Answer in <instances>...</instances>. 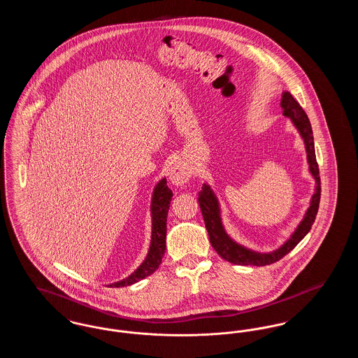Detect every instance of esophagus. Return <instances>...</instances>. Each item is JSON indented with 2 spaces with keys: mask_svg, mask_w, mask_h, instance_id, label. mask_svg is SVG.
Listing matches in <instances>:
<instances>
[{
  "mask_svg": "<svg viewBox=\"0 0 358 358\" xmlns=\"http://www.w3.org/2000/svg\"><path fill=\"white\" fill-rule=\"evenodd\" d=\"M190 169L185 162L178 161L169 169V181L173 187H184L190 178Z\"/></svg>",
  "mask_w": 358,
  "mask_h": 358,
  "instance_id": "esophagus-1",
  "label": "esophagus"
}]
</instances>
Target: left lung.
I'll return each mask as SVG.
<instances>
[{
	"mask_svg": "<svg viewBox=\"0 0 358 358\" xmlns=\"http://www.w3.org/2000/svg\"><path fill=\"white\" fill-rule=\"evenodd\" d=\"M280 107L283 111V115L289 118L292 126L296 129L299 136L303 141L305 150H306L307 165L308 173L315 181L314 193L310 199L308 208L302 217V220L296 225L294 232L289 235V238L278 248H275L270 252H260L252 248H248L243 244L238 243L236 240L231 238L228 232L224 228L222 224V206L220 201L213 192V189L208 182H205L200 193H199V204L201 208V213L204 217L205 227L209 235V240L215 251L222 256L224 260L238 264V266H267L273 264L287 255L291 250L296 247V244L306 236L308 231L311 229V225L314 224L318 208H320V199H321V180H320V169L315 158V149H314V136L310 120L307 118L306 113L299 106V103L294 99V96L289 91L282 92L280 98Z\"/></svg>",
	"mask_w": 358,
	"mask_h": 358,
	"instance_id": "left-lung-1",
	"label": "left lung"
}]
</instances>
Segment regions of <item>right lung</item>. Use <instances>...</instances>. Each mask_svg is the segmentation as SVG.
Listing matches in <instances>:
<instances>
[{"label":"right lung","instance_id":"add662e5","mask_svg":"<svg viewBox=\"0 0 358 358\" xmlns=\"http://www.w3.org/2000/svg\"><path fill=\"white\" fill-rule=\"evenodd\" d=\"M171 192L168 184L166 177H162L157 185L154 187L152 194V204H150V216H152V238H150V247L145 260L136 271L130 273L127 278L110 283V287H126L134 285L136 282L145 279L159 267L162 257L166 250V219L171 206Z\"/></svg>","mask_w":358,"mask_h":358}]
</instances>
